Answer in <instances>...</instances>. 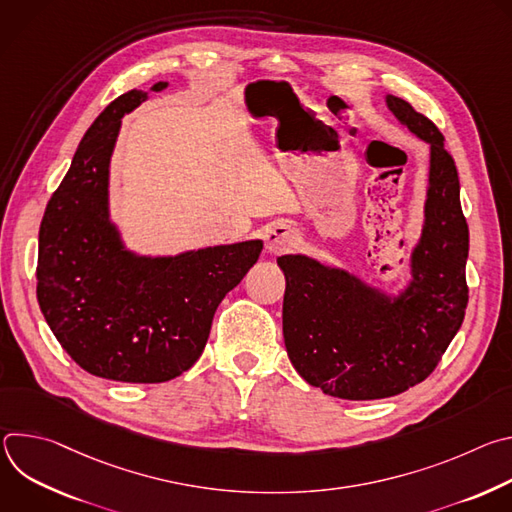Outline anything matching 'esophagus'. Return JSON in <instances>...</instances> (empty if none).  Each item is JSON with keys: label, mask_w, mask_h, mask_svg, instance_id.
<instances>
[{"label": "esophagus", "mask_w": 512, "mask_h": 512, "mask_svg": "<svg viewBox=\"0 0 512 512\" xmlns=\"http://www.w3.org/2000/svg\"><path fill=\"white\" fill-rule=\"evenodd\" d=\"M296 243H298V233L283 223L271 225L265 233V247L273 255H279V253L291 249Z\"/></svg>", "instance_id": "34e87169"}]
</instances>
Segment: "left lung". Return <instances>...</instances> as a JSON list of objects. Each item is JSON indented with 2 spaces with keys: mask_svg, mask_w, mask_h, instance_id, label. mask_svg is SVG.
Returning a JSON list of instances; mask_svg holds the SVG:
<instances>
[{
  "mask_svg": "<svg viewBox=\"0 0 512 512\" xmlns=\"http://www.w3.org/2000/svg\"><path fill=\"white\" fill-rule=\"evenodd\" d=\"M391 113L429 143L425 223L411 253V283L389 298L342 269L283 255V340L294 369L326 395L385 399L425 381L460 330L468 306V223L444 135L407 101Z\"/></svg>",
  "mask_w": 512,
  "mask_h": 512,
  "instance_id": "1",
  "label": "left lung"
}]
</instances>
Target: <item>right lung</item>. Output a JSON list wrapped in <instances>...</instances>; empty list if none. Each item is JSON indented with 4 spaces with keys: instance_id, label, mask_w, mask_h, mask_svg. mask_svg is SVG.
Masks as SVG:
<instances>
[{
    "instance_id": "1",
    "label": "right lung",
    "mask_w": 512,
    "mask_h": 512,
    "mask_svg": "<svg viewBox=\"0 0 512 512\" xmlns=\"http://www.w3.org/2000/svg\"><path fill=\"white\" fill-rule=\"evenodd\" d=\"M145 99L137 89L123 93L93 121L38 237L36 294L50 330L81 369L121 383H164L188 371L218 304L263 249L245 241L139 257L123 247L109 221V162L121 117Z\"/></svg>"
}]
</instances>
